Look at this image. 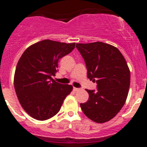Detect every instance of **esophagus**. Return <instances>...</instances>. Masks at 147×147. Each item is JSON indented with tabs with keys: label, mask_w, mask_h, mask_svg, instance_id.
Listing matches in <instances>:
<instances>
[{
	"label": "esophagus",
	"mask_w": 147,
	"mask_h": 147,
	"mask_svg": "<svg viewBox=\"0 0 147 147\" xmlns=\"http://www.w3.org/2000/svg\"><path fill=\"white\" fill-rule=\"evenodd\" d=\"M74 91H78V90H80V89L76 88H74Z\"/></svg>",
	"instance_id": "esophagus-1"
}]
</instances>
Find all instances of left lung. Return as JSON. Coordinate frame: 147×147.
<instances>
[{
	"label": "left lung",
	"mask_w": 147,
	"mask_h": 147,
	"mask_svg": "<svg viewBox=\"0 0 147 147\" xmlns=\"http://www.w3.org/2000/svg\"><path fill=\"white\" fill-rule=\"evenodd\" d=\"M85 59L88 77L96 81L97 90H86L89 98L80 104L88 119L98 124L113 119L125 104L130 84V71L120 51L102 42L76 43Z\"/></svg>",
	"instance_id": "left-lung-1"
}]
</instances>
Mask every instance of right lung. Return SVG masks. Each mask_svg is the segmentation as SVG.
Listing matches in <instances>:
<instances>
[{
	"mask_svg": "<svg viewBox=\"0 0 147 147\" xmlns=\"http://www.w3.org/2000/svg\"><path fill=\"white\" fill-rule=\"evenodd\" d=\"M75 42L44 40L30 45L17 65L14 76L20 105L34 119L45 121L58 113L63 101L72 91L71 85L53 80L59 59L71 53Z\"/></svg>",
	"mask_w": 147,
	"mask_h": 147,
	"instance_id": "right-lung-1",
	"label": "right lung"
}]
</instances>
